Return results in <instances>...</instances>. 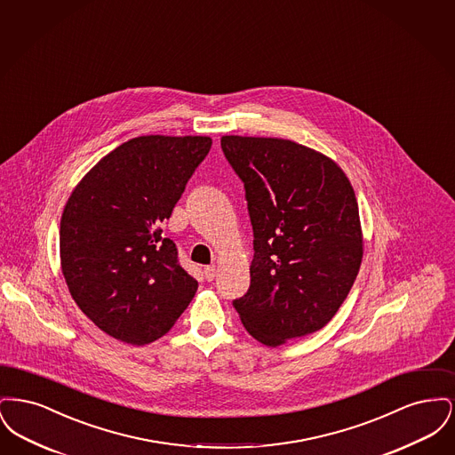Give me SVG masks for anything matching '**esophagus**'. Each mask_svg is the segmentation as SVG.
I'll return each mask as SVG.
<instances>
[{"label":"esophagus","mask_w":455,"mask_h":455,"mask_svg":"<svg viewBox=\"0 0 455 455\" xmlns=\"http://www.w3.org/2000/svg\"><path fill=\"white\" fill-rule=\"evenodd\" d=\"M204 278H206L208 282H213V280L217 278V267H215V266H206V267H204Z\"/></svg>","instance_id":"1"}]
</instances>
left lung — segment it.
I'll list each match as a JSON object with an SVG mask.
<instances>
[{
	"label": "left lung",
	"instance_id": "obj_1",
	"mask_svg": "<svg viewBox=\"0 0 455 455\" xmlns=\"http://www.w3.org/2000/svg\"><path fill=\"white\" fill-rule=\"evenodd\" d=\"M254 234L251 286L234 300L266 347L323 329L356 280L363 240L355 191L323 153L290 140L223 136Z\"/></svg>",
	"mask_w": 455,
	"mask_h": 455
}]
</instances>
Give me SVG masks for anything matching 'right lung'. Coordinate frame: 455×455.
Wrapping results in <instances>:
<instances>
[{
    "mask_svg": "<svg viewBox=\"0 0 455 455\" xmlns=\"http://www.w3.org/2000/svg\"><path fill=\"white\" fill-rule=\"evenodd\" d=\"M206 136H140L106 155L71 193L60 228L66 284L88 319L128 345L171 331L197 282L162 237Z\"/></svg>",
    "mask_w": 455,
    "mask_h": 455,
    "instance_id": "add662e5",
    "label": "right lung"
}]
</instances>
